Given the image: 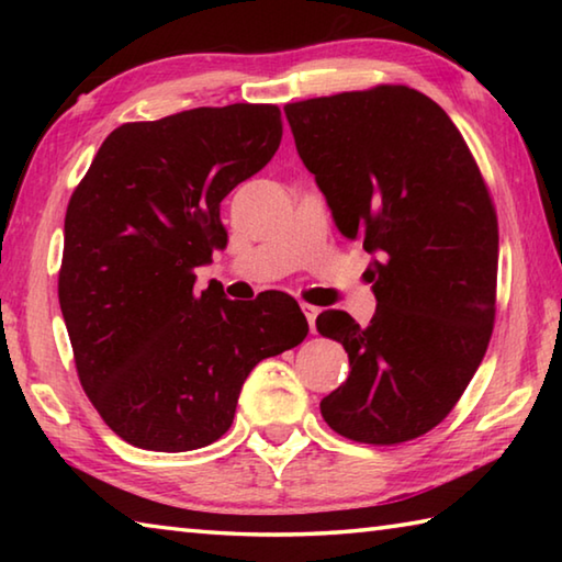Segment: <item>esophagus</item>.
<instances>
[{"label":"esophagus","mask_w":562,"mask_h":562,"mask_svg":"<svg viewBox=\"0 0 562 562\" xmlns=\"http://www.w3.org/2000/svg\"><path fill=\"white\" fill-rule=\"evenodd\" d=\"M300 307H302V312H304V317H307V322H310V329L315 331V319H317V315H319V307H315V304H307V302H302Z\"/></svg>","instance_id":"34e87169"}]
</instances>
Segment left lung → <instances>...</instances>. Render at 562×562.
<instances>
[{
    "instance_id": "obj_1",
    "label": "left lung",
    "mask_w": 562,
    "mask_h": 562,
    "mask_svg": "<svg viewBox=\"0 0 562 562\" xmlns=\"http://www.w3.org/2000/svg\"><path fill=\"white\" fill-rule=\"evenodd\" d=\"M302 164L347 240L374 260L376 312L317 317L351 372L322 418L361 443H402L443 422L486 355L496 317L498 221L459 128L429 97L376 87L288 103Z\"/></svg>"
}]
</instances>
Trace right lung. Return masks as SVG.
Segmentation results:
<instances>
[{
  "label": "right lung",
  "mask_w": 562,
  "mask_h": 562,
  "mask_svg": "<svg viewBox=\"0 0 562 562\" xmlns=\"http://www.w3.org/2000/svg\"><path fill=\"white\" fill-rule=\"evenodd\" d=\"M278 106L233 103L123 123L64 221L59 304L76 372L109 429L138 449H203L231 429L247 374L307 337L284 292L195 290L227 245L221 203L280 148Z\"/></svg>",
  "instance_id": "right-lung-1"
}]
</instances>
